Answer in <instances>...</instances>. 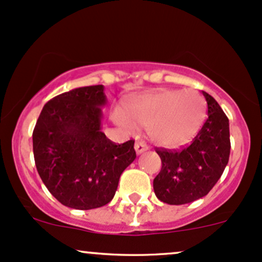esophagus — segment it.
Here are the masks:
<instances>
[{
  "mask_svg": "<svg viewBox=\"0 0 262 262\" xmlns=\"http://www.w3.org/2000/svg\"><path fill=\"white\" fill-rule=\"evenodd\" d=\"M134 148H135V151H137L138 155L143 154L144 151H146V150L149 149L148 145H146V144L144 143V141H137V143H135Z\"/></svg>",
  "mask_w": 262,
  "mask_h": 262,
  "instance_id": "34e87169",
  "label": "esophagus"
}]
</instances>
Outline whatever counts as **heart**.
<instances>
[{
    "label": "heart",
    "instance_id": "b5f03b06",
    "mask_svg": "<svg viewBox=\"0 0 262 262\" xmlns=\"http://www.w3.org/2000/svg\"><path fill=\"white\" fill-rule=\"evenodd\" d=\"M127 113L117 108L113 121L128 130L148 128L151 139L165 148H179L196 137L204 118L206 102L194 90H160L134 97Z\"/></svg>",
    "mask_w": 262,
    "mask_h": 262
}]
</instances>
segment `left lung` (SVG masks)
<instances>
[{"label": "left lung", "mask_w": 262, "mask_h": 262, "mask_svg": "<svg viewBox=\"0 0 262 262\" xmlns=\"http://www.w3.org/2000/svg\"><path fill=\"white\" fill-rule=\"evenodd\" d=\"M202 93L208 116L192 143L180 150H156L162 166L152 185L164 203L179 206L208 194L229 161V119L212 96Z\"/></svg>", "instance_id": "1"}]
</instances>
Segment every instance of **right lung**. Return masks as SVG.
Wrapping results in <instances>:
<instances>
[{
    "label": "right lung",
    "instance_id": "right-lung-1",
    "mask_svg": "<svg viewBox=\"0 0 262 262\" xmlns=\"http://www.w3.org/2000/svg\"><path fill=\"white\" fill-rule=\"evenodd\" d=\"M103 85L64 92L41 110L33 152L41 181L60 203L87 210L112 201L119 177L137 158L134 140L111 141L101 130Z\"/></svg>",
    "mask_w": 262,
    "mask_h": 262
}]
</instances>
